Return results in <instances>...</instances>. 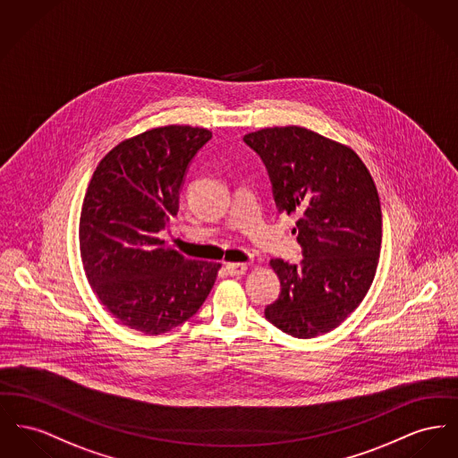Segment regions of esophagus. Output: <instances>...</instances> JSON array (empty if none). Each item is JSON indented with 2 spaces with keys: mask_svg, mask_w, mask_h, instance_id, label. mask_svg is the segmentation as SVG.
Returning <instances> with one entry per match:
<instances>
[{
  "mask_svg": "<svg viewBox=\"0 0 458 458\" xmlns=\"http://www.w3.org/2000/svg\"><path fill=\"white\" fill-rule=\"evenodd\" d=\"M226 273L228 275H232V276H241L245 273V269H247V265H243V263H226Z\"/></svg>",
  "mask_w": 458,
  "mask_h": 458,
  "instance_id": "1",
  "label": "esophagus"
}]
</instances>
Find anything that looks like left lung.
I'll return each mask as SVG.
<instances>
[{
  "mask_svg": "<svg viewBox=\"0 0 458 458\" xmlns=\"http://www.w3.org/2000/svg\"><path fill=\"white\" fill-rule=\"evenodd\" d=\"M243 141L267 165L276 209L299 217L293 233L302 261H269L282 289L265 317L297 339L327 334L354 311L376 276V183L350 147L306 128H265Z\"/></svg>",
  "mask_w": 458,
  "mask_h": 458,
  "instance_id": "left-lung-1",
  "label": "left lung"
}]
</instances>
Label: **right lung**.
I'll return each instance as SVG.
<instances>
[{"instance_id":"1","label":"right lung","mask_w":458,"mask_h":458,"mask_svg":"<svg viewBox=\"0 0 458 458\" xmlns=\"http://www.w3.org/2000/svg\"><path fill=\"white\" fill-rule=\"evenodd\" d=\"M211 138L209 130L173 124L124 140L97 165L84 195L80 247L88 282L119 322L147 335L193 317L221 268L159 239L178 215L190 162Z\"/></svg>"}]
</instances>
